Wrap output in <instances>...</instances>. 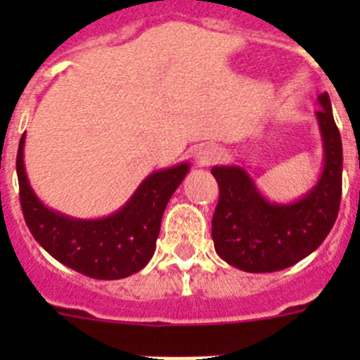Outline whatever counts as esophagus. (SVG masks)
Masks as SVG:
<instances>
[{
  "mask_svg": "<svg viewBox=\"0 0 360 360\" xmlns=\"http://www.w3.org/2000/svg\"><path fill=\"white\" fill-rule=\"evenodd\" d=\"M221 157V151H219L218 146L214 144H205L196 151V162L200 165H211L214 164L216 160H219Z\"/></svg>",
  "mask_w": 360,
  "mask_h": 360,
  "instance_id": "34e87169",
  "label": "esophagus"
}]
</instances>
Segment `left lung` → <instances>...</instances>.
<instances>
[{
	"label": "left lung",
	"mask_w": 360,
	"mask_h": 360,
	"mask_svg": "<svg viewBox=\"0 0 360 360\" xmlns=\"http://www.w3.org/2000/svg\"><path fill=\"white\" fill-rule=\"evenodd\" d=\"M316 111L324 148L317 184L294 203H270L240 165H214L219 200L212 214L218 256L245 272H276L311 254L335 224L342 193V142L328 94Z\"/></svg>",
	"instance_id": "obj_1"
}]
</instances>
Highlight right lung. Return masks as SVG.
Returning <instances> with one entry per match:
<instances>
[{
	"mask_svg": "<svg viewBox=\"0 0 360 360\" xmlns=\"http://www.w3.org/2000/svg\"><path fill=\"white\" fill-rule=\"evenodd\" d=\"M25 135L15 157L19 200L32 236L52 257L94 279H122L144 269L155 254L165 205L182 184L189 164L149 174L128 203L111 216L77 219L41 203L23 164Z\"/></svg>",
	"mask_w": 360,
	"mask_h": 360,
	"instance_id": "1",
	"label": "right lung"
}]
</instances>
